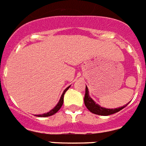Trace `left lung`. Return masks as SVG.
Wrapping results in <instances>:
<instances>
[{
  "mask_svg": "<svg viewBox=\"0 0 146 146\" xmlns=\"http://www.w3.org/2000/svg\"><path fill=\"white\" fill-rule=\"evenodd\" d=\"M84 105L86 106L87 108L89 110L91 113H95L97 115H101V116H108V115L113 114L115 113L119 112L121 111L122 109L124 108L128 105L126 104L125 105L122 106V107L118 108H114V109H109V108H105L101 107L100 105H98L94 101V100H92V98L90 97L89 95V90H88V87L86 86V89H85V95H84Z\"/></svg>",
  "mask_w": 146,
  "mask_h": 146,
  "instance_id": "obj_1",
  "label": "left lung"
}]
</instances>
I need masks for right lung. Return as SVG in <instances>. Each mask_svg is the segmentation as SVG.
<instances>
[{
	"label": "right lung",
	"instance_id": "add662e5",
	"mask_svg": "<svg viewBox=\"0 0 146 146\" xmlns=\"http://www.w3.org/2000/svg\"><path fill=\"white\" fill-rule=\"evenodd\" d=\"M70 87V86L67 87V88H66L65 90H64L63 93H62V96H61V98H60L59 101H58V104L55 106L52 109V110H50L49 112L47 113H42V114H38V115H35L36 117H50V116H52V115L55 114L56 113H57L58 111V110H59L60 108H61V107L62 106V105H63V102H64V94H65V92L67 91L68 89H69V88Z\"/></svg>",
	"mask_w": 146,
	"mask_h": 146
}]
</instances>
